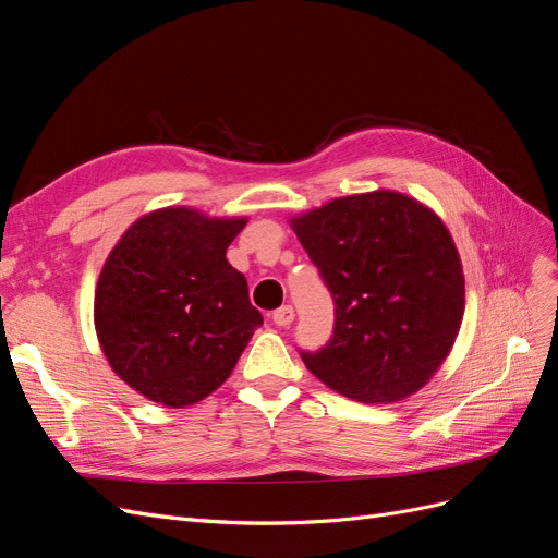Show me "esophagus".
<instances>
[{
  "label": "esophagus",
  "instance_id": "obj_1",
  "mask_svg": "<svg viewBox=\"0 0 558 558\" xmlns=\"http://www.w3.org/2000/svg\"><path fill=\"white\" fill-rule=\"evenodd\" d=\"M293 318H295V310L291 307V305H283V307H279V310H275V314H272V320L277 326H291L293 324Z\"/></svg>",
  "mask_w": 558,
  "mask_h": 558
}]
</instances>
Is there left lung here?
Here are the masks:
<instances>
[{
	"label": "left lung",
	"instance_id": "8db88e82",
	"mask_svg": "<svg viewBox=\"0 0 558 558\" xmlns=\"http://www.w3.org/2000/svg\"><path fill=\"white\" fill-rule=\"evenodd\" d=\"M335 300L326 347L307 369L351 400H404L445 363L465 310L459 251L440 216L414 197L375 191L291 218Z\"/></svg>",
	"mask_w": 558,
	"mask_h": 558
}]
</instances>
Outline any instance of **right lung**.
I'll return each mask as SVG.
<instances>
[{
	"mask_svg": "<svg viewBox=\"0 0 558 558\" xmlns=\"http://www.w3.org/2000/svg\"><path fill=\"white\" fill-rule=\"evenodd\" d=\"M246 218L167 207L134 221L99 272L95 330L113 373L167 408L214 393L263 326L226 251Z\"/></svg>",
	"mask_w": 558,
	"mask_h": 558,
	"instance_id": "right-lung-1",
	"label": "right lung"
}]
</instances>
